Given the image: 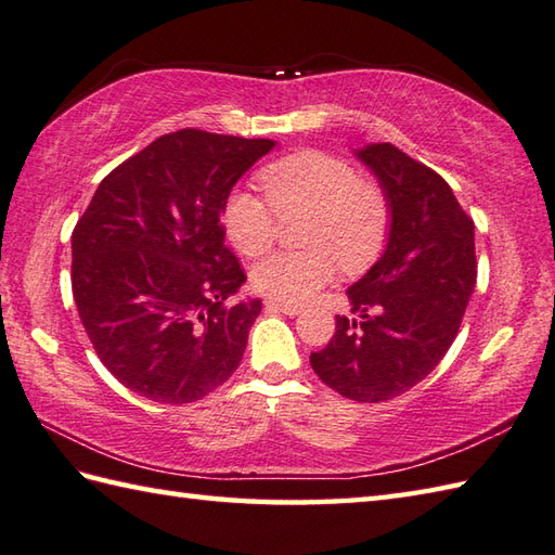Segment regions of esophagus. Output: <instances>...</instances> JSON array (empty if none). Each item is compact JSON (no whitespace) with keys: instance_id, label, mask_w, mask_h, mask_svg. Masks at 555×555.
I'll use <instances>...</instances> for the list:
<instances>
[{"instance_id":"obj_1","label":"esophagus","mask_w":555,"mask_h":555,"mask_svg":"<svg viewBox=\"0 0 555 555\" xmlns=\"http://www.w3.org/2000/svg\"><path fill=\"white\" fill-rule=\"evenodd\" d=\"M264 308H267V310H274V312H284V314H291V317H296V314H300V312H302L300 305L281 302V300H267V302H264Z\"/></svg>"}]
</instances>
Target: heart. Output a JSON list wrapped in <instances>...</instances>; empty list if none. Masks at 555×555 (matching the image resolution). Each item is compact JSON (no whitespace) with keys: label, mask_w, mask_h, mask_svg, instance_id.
<instances>
[{"label":"heart","mask_w":555,"mask_h":555,"mask_svg":"<svg viewBox=\"0 0 555 555\" xmlns=\"http://www.w3.org/2000/svg\"><path fill=\"white\" fill-rule=\"evenodd\" d=\"M264 197L233 191L223 205V231L247 257L267 253L279 219L308 215L300 241L308 250L269 255L253 269V286L281 302L314 298L336 276L370 267L391 229V203L384 188L360 179L348 162L317 150L296 152L257 173Z\"/></svg>","instance_id":"heart-1"}]
</instances>
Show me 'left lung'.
Returning <instances> with one entry per match:
<instances>
[{
	"label": "left lung",
	"mask_w": 555,
	"mask_h": 555,
	"mask_svg": "<svg viewBox=\"0 0 555 555\" xmlns=\"http://www.w3.org/2000/svg\"><path fill=\"white\" fill-rule=\"evenodd\" d=\"M391 203L384 255L348 288L352 314L310 364L358 403H384L420 384L451 348L477 281L475 221L439 173L391 143L356 152Z\"/></svg>",
	"instance_id": "8db88e82"
}]
</instances>
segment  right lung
<instances>
[{"instance_id":"right-lung-1","label":"right lung","mask_w":555,"mask_h":555,"mask_svg":"<svg viewBox=\"0 0 555 555\" xmlns=\"http://www.w3.org/2000/svg\"><path fill=\"white\" fill-rule=\"evenodd\" d=\"M274 140L183 128L98 185L70 235V286L114 379L155 403H193L238 370L262 300L227 305L245 271L223 243L231 188Z\"/></svg>"}]
</instances>
